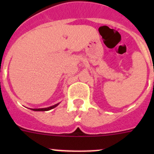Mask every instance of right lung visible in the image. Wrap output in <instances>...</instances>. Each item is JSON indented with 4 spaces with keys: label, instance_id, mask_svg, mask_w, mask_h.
Wrapping results in <instances>:
<instances>
[{
    "label": "right lung",
    "instance_id": "1",
    "mask_svg": "<svg viewBox=\"0 0 154 154\" xmlns=\"http://www.w3.org/2000/svg\"><path fill=\"white\" fill-rule=\"evenodd\" d=\"M58 104H56L55 105V106H50V107H48V108H42V109H32V110H34V111H48V110H50L51 109L55 108V107H56L57 106H58Z\"/></svg>",
    "mask_w": 154,
    "mask_h": 154
}]
</instances>
